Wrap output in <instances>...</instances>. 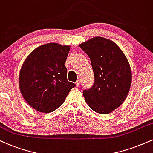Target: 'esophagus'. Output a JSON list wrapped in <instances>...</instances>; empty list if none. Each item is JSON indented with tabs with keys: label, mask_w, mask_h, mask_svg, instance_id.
<instances>
[{
	"label": "esophagus",
	"mask_w": 153,
	"mask_h": 153,
	"mask_svg": "<svg viewBox=\"0 0 153 153\" xmlns=\"http://www.w3.org/2000/svg\"><path fill=\"white\" fill-rule=\"evenodd\" d=\"M75 85H76L77 87H78L79 85H80V80H77L76 82H75Z\"/></svg>",
	"instance_id": "34e87169"
}]
</instances>
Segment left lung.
<instances>
[{
    "mask_svg": "<svg viewBox=\"0 0 153 153\" xmlns=\"http://www.w3.org/2000/svg\"><path fill=\"white\" fill-rule=\"evenodd\" d=\"M90 59L94 75L91 88L83 91L94 111L108 114L117 108L129 93L131 71L127 57L115 42L96 37L79 45Z\"/></svg>",
    "mask_w": 153,
    "mask_h": 153,
    "instance_id": "8db88e82",
    "label": "left lung"
}]
</instances>
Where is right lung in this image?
Returning a JSON list of instances; mask_svg holds the SVG:
<instances>
[{"label":"right lung","mask_w":153,"mask_h":153,"mask_svg":"<svg viewBox=\"0 0 153 153\" xmlns=\"http://www.w3.org/2000/svg\"><path fill=\"white\" fill-rule=\"evenodd\" d=\"M70 46L42 45L30 53L19 73V88L26 102L36 111L51 113L58 108L75 87L67 80L65 62Z\"/></svg>","instance_id":"right-lung-1"}]
</instances>
